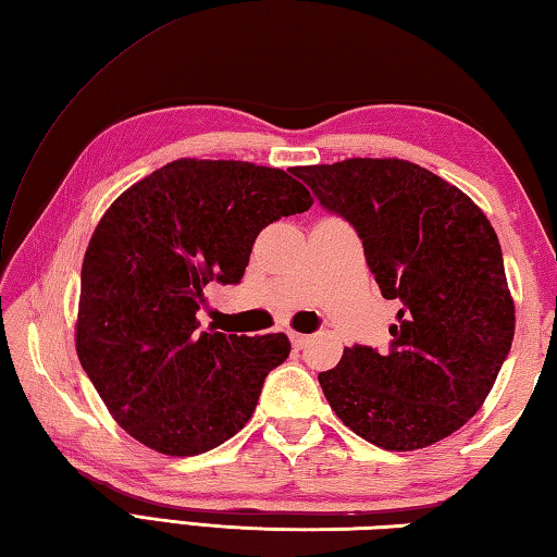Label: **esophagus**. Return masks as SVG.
Masks as SVG:
<instances>
[{"label":"esophagus","instance_id":"obj_1","mask_svg":"<svg viewBox=\"0 0 557 557\" xmlns=\"http://www.w3.org/2000/svg\"><path fill=\"white\" fill-rule=\"evenodd\" d=\"M290 342H293V346H296V349H302V346H306V344H308V337H306V334L290 332Z\"/></svg>","mask_w":557,"mask_h":557}]
</instances>
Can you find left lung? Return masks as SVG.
<instances>
[{
  "mask_svg": "<svg viewBox=\"0 0 557 557\" xmlns=\"http://www.w3.org/2000/svg\"><path fill=\"white\" fill-rule=\"evenodd\" d=\"M293 174L349 220L383 298L400 302L387 351L346 346L318 375L330 407L385 450L442 442L482 407L511 349L517 318L495 227L460 188L395 157Z\"/></svg>",
  "mask_w": 557,
  "mask_h": 557,
  "instance_id": "left-lung-1",
  "label": "left lung"
}]
</instances>
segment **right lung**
I'll return each instance as SVG.
<instances>
[{"mask_svg":"<svg viewBox=\"0 0 557 557\" xmlns=\"http://www.w3.org/2000/svg\"><path fill=\"white\" fill-rule=\"evenodd\" d=\"M288 172L182 157L115 198L82 264L75 344L111 417L164 456H198L243 429L271 369L288 359L283 332H198L211 281L239 283L269 223L308 211Z\"/></svg>","mask_w":557,"mask_h":557,"instance_id":"add662e5","label":"right lung"}]
</instances>
